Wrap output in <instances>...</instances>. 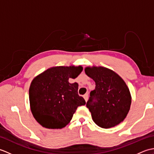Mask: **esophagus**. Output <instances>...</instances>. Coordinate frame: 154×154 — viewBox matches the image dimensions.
<instances>
[{
  "label": "esophagus",
  "instance_id": "1",
  "mask_svg": "<svg viewBox=\"0 0 154 154\" xmlns=\"http://www.w3.org/2000/svg\"><path fill=\"white\" fill-rule=\"evenodd\" d=\"M83 98L85 99V101L87 102V100H88V94H85L83 95Z\"/></svg>",
  "mask_w": 154,
  "mask_h": 154
}]
</instances>
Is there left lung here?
Returning <instances> with one entry per match:
<instances>
[{"label": "left lung", "mask_w": 154, "mask_h": 154, "mask_svg": "<svg viewBox=\"0 0 154 154\" xmlns=\"http://www.w3.org/2000/svg\"><path fill=\"white\" fill-rule=\"evenodd\" d=\"M85 71L96 85L86 104L94 123L103 128L118 125L126 117L131 104L126 84L115 72L106 67H86Z\"/></svg>", "instance_id": "left-lung-1"}]
</instances>
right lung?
Masks as SVG:
<instances>
[{"label": "right lung", "instance_id": "obj_1", "mask_svg": "<svg viewBox=\"0 0 154 154\" xmlns=\"http://www.w3.org/2000/svg\"><path fill=\"white\" fill-rule=\"evenodd\" d=\"M83 70L79 67H54L35 77L29 89L31 111L41 125L51 129L64 128L77 107L85 100L78 94V84L69 83Z\"/></svg>", "mask_w": 154, "mask_h": 154}]
</instances>
